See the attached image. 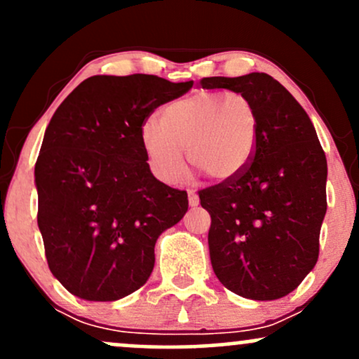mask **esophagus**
I'll list each match as a JSON object with an SVG mask.
<instances>
[{
    "mask_svg": "<svg viewBox=\"0 0 359 359\" xmlns=\"http://www.w3.org/2000/svg\"><path fill=\"white\" fill-rule=\"evenodd\" d=\"M187 196H189V205H191V208H196V205L199 204V196H197V192L191 189V191L187 192Z\"/></svg>",
    "mask_w": 359,
    "mask_h": 359,
    "instance_id": "esophagus-1",
    "label": "esophagus"
}]
</instances>
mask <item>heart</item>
<instances>
[{
    "label": "heart",
    "instance_id": "b5f03b06",
    "mask_svg": "<svg viewBox=\"0 0 359 359\" xmlns=\"http://www.w3.org/2000/svg\"><path fill=\"white\" fill-rule=\"evenodd\" d=\"M257 140V108L236 90H197L163 106L160 125L147 119L140 126L148 167L167 184L184 177V150L189 162L212 179H234L253 160Z\"/></svg>",
    "mask_w": 359,
    "mask_h": 359
}]
</instances>
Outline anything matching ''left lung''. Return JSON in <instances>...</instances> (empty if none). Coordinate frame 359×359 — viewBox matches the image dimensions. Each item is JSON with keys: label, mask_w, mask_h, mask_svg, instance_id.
Wrapping results in <instances>:
<instances>
[{"label": "left lung", "mask_w": 359, "mask_h": 359, "mask_svg": "<svg viewBox=\"0 0 359 359\" xmlns=\"http://www.w3.org/2000/svg\"><path fill=\"white\" fill-rule=\"evenodd\" d=\"M204 89H231L253 101L258 140L243 174L199 191L211 214L212 270L228 290L253 300L290 294L314 269L327 209V162L302 106L265 72L204 77Z\"/></svg>", "instance_id": "left-lung-1"}]
</instances>
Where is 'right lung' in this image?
<instances>
[{"label": "right lung", "instance_id": "right-lung-1", "mask_svg": "<svg viewBox=\"0 0 359 359\" xmlns=\"http://www.w3.org/2000/svg\"><path fill=\"white\" fill-rule=\"evenodd\" d=\"M194 82L93 76L57 108L35 163L48 269L69 292L113 302L138 290L155 243L187 211V192L151 175L140 126Z\"/></svg>", "mask_w": 359, "mask_h": 359}]
</instances>
